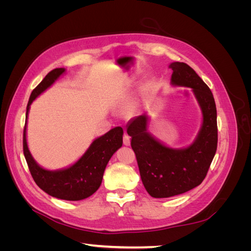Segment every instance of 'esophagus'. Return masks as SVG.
Returning <instances> with one entry per match:
<instances>
[{
	"instance_id": "34e87169",
	"label": "esophagus",
	"mask_w": 251,
	"mask_h": 251,
	"mask_svg": "<svg viewBox=\"0 0 251 251\" xmlns=\"http://www.w3.org/2000/svg\"><path fill=\"white\" fill-rule=\"evenodd\" d=\"M124 144H125V146H130V144H131L130 136L126 135V134H125V136H124Z\"/></svg>"
}]
</instances>
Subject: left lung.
I'll use <instances>...</instances> for the list:
<instances>
[{
  "label": "left lung",
  "mask_w": 251,
  "mask_h": 251,
  "mask_svg": "<svg viewBox=\"0 0 251 251\" xmlns=\"http://www.w3.org/2000/svg\"><path fill=\"white\" fill-rule=\"evenodd\" d=\"M172 85L191 88L202 111L203 123L198 136L185 149H172L151 136L148 130L149 116L142 114L127 126L131 147L137 159L142 183L154 198H169L186 193L206 177L218 144L217 109L210 89L193 68L175 62Z\"/></svg>",
  "instance_id": "1"
}]
</instances>
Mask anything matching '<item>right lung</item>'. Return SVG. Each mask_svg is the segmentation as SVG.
<instances>
[{
	"label": "right lung",
	"mask_w": 251,
	"mask_h": 251,
	"mask_svg": "<svg viewBox=\"0 0 251 251\" xmlns=\"http://www.w3.org/2000/svg\"><path fill=\"white\" fill-rule=\"evenodd\" d=\"M65 71L64 68H56L50 71L30 95L27 104L24 135H23V151L29 171L37 186L54 198L78 201L88 198L100 188L105 166L113 154L123 146L124 130L123 127L116 126L96 138L79 160L67 169L48 171L37 164L30 154L26 139L29 107L35 98L45 90H47Z\"/></svg>",
	"instance_id": "1"
}]
</instances>
